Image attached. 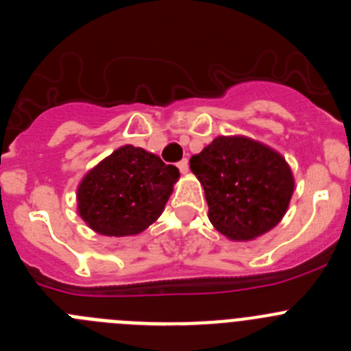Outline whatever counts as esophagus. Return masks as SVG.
Instances as JSON below:
<instances>
[{
    "label": "esophagus",
    "mask_w": 351,
    "mask_h": 351,
    "mask_svg": "<svg viewBox=\"0 0 351 351\" xmlns=\"http://www.w3.org/2000/svg\"><path fill=\"white\" fill-rule=\"evenodd\" d=\"M178 167H179V170H181L182 173H186V172H188V170H190V165H188V160H186V158H184V160L179 161Z\"/></svg>",
    "instance_id": "obj_1"
}]
</instances>
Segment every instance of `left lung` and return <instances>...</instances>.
I'll return each instance as SVG.
<instances>
[{
    "instance_id": "obj_1",
    "label": "left lung",
    "mask_w": 351,
    "mask_h": 351,
    "mask_svg": "<svg viewBox=\"0 0 351 351\" xmlns=\"http://www.w3.org/2000/svg\"><path fill=\"white\" fill-rule=\"evenodd\" d=\"M202 182L209 219L232 241H250L281 221L293 176L281 154L246 137L214 138L190 160Z\"/></svg>"
}]
</instances>
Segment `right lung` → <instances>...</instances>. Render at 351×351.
Segmentation results:
<instances>
[{
  "instance_id": "obj_1",
  "label": "right lung",
  "mask_w": 351,
  "mask_h": 351,
  "mask_svg": "<svg viewBox=\"0 0 351 351\" xmlns=\"http://www.w3.org/2000/svg\"><path fill=\"white\" fill-rule=\"evenodd\" d=\"M178 179L179 170L156 154L123 145L80 182V218L101 235L141 234L163 213Z\"/></svg>"
}]
</instances>
